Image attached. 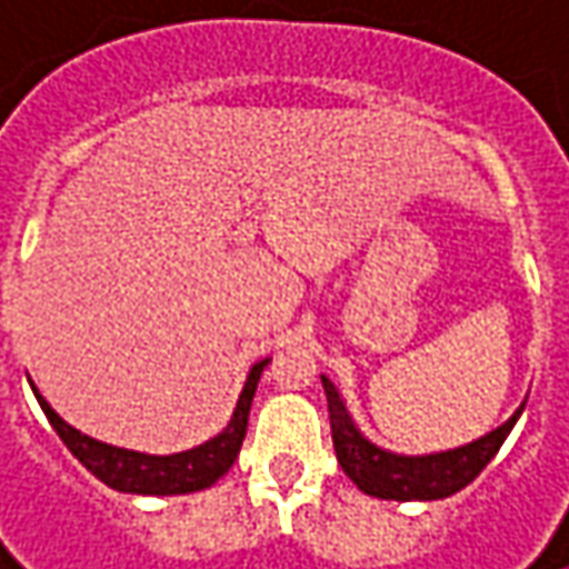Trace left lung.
Masks as SVG:
<instances>
[{"label": "left lung", "mask_w": 569, "mask_h": 569, "mask_svg": "<svg viewBox=\"0 0 569 569\" xmlns=\"http://www.w3.org/2000/svg\"><path fill=\"white\" fill-rule=\"evenodd\" d=\"M322 389L329 399V425H332L339 466L363 493L380 497V500H440V497L462 491L497 456V449L503 447L507 433L522 415V405H519V411L507 425H500L466 447L430 452V456H399L363 437L329 377H322Z\"/></svg>", "instance_id": "1"}]
</instances>
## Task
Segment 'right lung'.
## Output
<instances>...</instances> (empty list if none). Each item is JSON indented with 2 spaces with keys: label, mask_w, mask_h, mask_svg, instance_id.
Returning a JSON list of instances; mask_svg holds the SVG:
<instances>
[{
  "label": "right lung",
  "mask_w": 569,
  "mask_h": 569,
  "mask_svg": "<svg viewBox=\"0 0 569 569\" xmlns=\"http://www.w3.org/2000/svg\"><path fill=\"white\" fill-rule=\"evenodd\" d=\"M266 363L269 361L252 363L247 386H243V392L237 399V408H233L230 425L218 437H211L208 443H202V447H192L187 452H173V456H148V452H136V449L100 443V440L81 433L72 425H66L37 389H33V396H37L40 408H43V415L50 418L59 440L107 488L122 493H161V497H167V493H192L211 488L233 466L237 452L243 447V437H247V421H250L256 382L262 377Z\"/></svg>",
  "instance_id": "obj_1"
}]
</instances>
